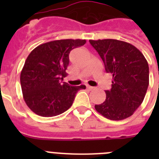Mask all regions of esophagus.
<instances>
[{"instance_id": "1", "label": "esophagus", "mask_w": 159, "mask_h": 159, "mask_svg": "<svg viewBox=\"0 0 159 159\" xmlns=\"http://www.w3.org/2000/svg\"><path fill=\"white\" fill-rule=\"evenodd\" d=\"M87 88H88V89H89V90H91V91H92V90L95 89V88H94V87L90 86V85H87Z\"/></svg>"}]
</instances>
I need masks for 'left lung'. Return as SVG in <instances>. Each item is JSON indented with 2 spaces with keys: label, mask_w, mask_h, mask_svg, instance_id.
Wrapping results in <instances>:
<instances>
[{
  "label": "left lung",
  "mask_w": 159,
  "mask_h": 159,
  "mask_svg": "<svg viewBox=\"0 0 159 159\" xmlns=\"http://www.w3.org/2000/svg\"><path fill=\"white\" fill-rule=\"evenodd\" d=\"M90 43L112 75L106 99L95 105L97 111L111 120H122L133 115L143 102L149 85V66L143 53L130 43L113 39L93 40Z\"/></svg>",
  "instance_id": "obj_1"
}]
</instances>
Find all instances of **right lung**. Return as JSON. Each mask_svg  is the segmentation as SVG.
<instances>
[{
	"instance_id": "1",
	"label": "right lung",
	"mask_w": 159,
	"mask_h": 159,
	"mask_svg": "<svg viewBox=\"0 0 159 159\" xmlns=\"http://www.w3.org/2000/svg\"><path fill=\"white\" fill-rule=\"evenodd\" d=\"M85 43L80 39L53 40L31 52L20 72V85L24 99L35 114L52 117L64 113L71 107L78 91L86 88L62 82L70 52Z\"/></svg>"
}]
</instances>
